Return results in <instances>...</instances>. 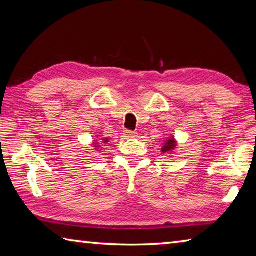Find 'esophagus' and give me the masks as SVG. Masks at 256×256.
<instances>
[{
  "label": "esophagus",
  "instance_id": "1",
  "mask_svg": "<svg viewBox=\"0 0 256 256\" xmlns=\"http://www.w3.org/2000/svg\"><path fill=\"white\" fill-rule=\"evenodd\" d=\"M124 136L131 138H136V132H133V131H130V130H125L124 131Z\"/></svg>",
  "mask_w": 256,
  "mask_h": 256
}]
</instances>
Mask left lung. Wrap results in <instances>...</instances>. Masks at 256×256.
<instances>
[{
    "label": "left lung",
    "instance_id": "obj_1",
    "mask_svg": "<svg viewBox=\"0 0 256 256\" xmlns=\"http://www.w3.org/2000/svg\"><path fill=\"white\" fill-rule=\"evenodd\" d=\"M174 146V141L172 140V138H170V140L166 142V146L162 148V151L164 152H166V151H169V150H171V148H172Z\"/></svg>",
    "mask_w": 256,
    "mask_h": 256
}]
</instances>
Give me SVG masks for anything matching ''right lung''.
Masks as SVG:
<instances>
[{"label":"right lung","mask_w":256,"mask_h":256,"mask_svg":"<svg viewBox=\"0 0 256 256\" xmlns=\"http://www.w3.org/2000/svg\"><path fill=\"white\" fill-rule=\"evenodd\" d=\"M104 143H105V142H104Z\"/></svg>","instance_id":"right-lung-1"}]
</instances>
